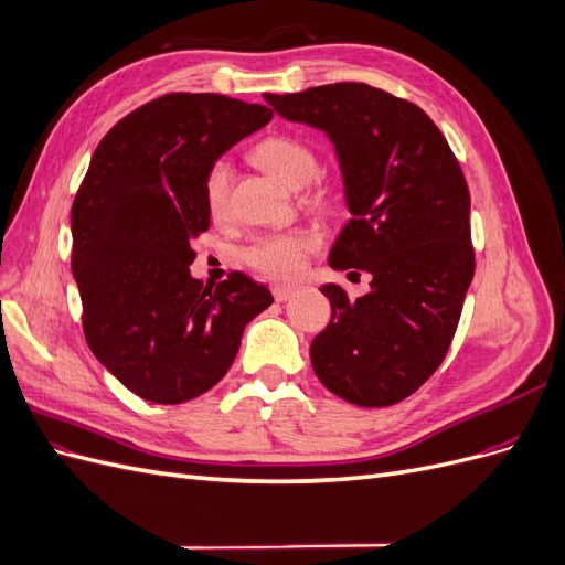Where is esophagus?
Here are the masks:
<instances>
[{
  "mask_svg": "<svg viewBox=\"0 0 565 565\" xmlns=\"http://www.w3.org/2000/svg\"><path fill=\"white\" fill-rule=\"evenodd\" d=\"M295 295H297L295 285H276V287H273V297H276V301H287V299H292Z\"/></svg>",
  "mask_w": 565,
  "mask_h": 565,
  "instance_id": "34e87169",
  "label": "esophagus"
}]
</instances>
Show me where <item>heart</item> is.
Instances as JSON below:
<instances>
[{
    "label": "heart",
    "instance_id": "obj_1",
    "mask_svg": "<svg viewBox=\"0 0 565 565\" xmlns=\"http://www.w3.org/2000/svg\"><path fill=\"white\" fill-rule=\"evenodd\" d=\"M252 160L264 167L268 174L276 177L289 188H301L311 183L318 174L316 150L289 134H270L252 148ZM231 183L233 167L228 160H216L207 174H204L202 195L204 207L214 221H224L231 210ZM311 204L324 207L332 202L330 188L316 185L309 193ZM318 237L309 231H289L273 233L254 241L245 252L243 259L249 268L264 273L268 278H295L303 268L306 256L318 249Z\"/></svg>",
    "mask_w": 565,
    "mask_h": 565
}]
</instances>
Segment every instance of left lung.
<instances>
[{"label": "left lung", "instance_id": "obj_1", "mask_svg": "<svg viewBox=\"0 0 565 565\" xmlns=\"http://www.w3.org/2000/svg\"><path fill=\"white\" fill-rule=\"evenodd\" d=\"M264 98L330 136L351 212L330 266L372 276L355 301L320 287L332 318L311 344L318 380L361 407L401 403L446 358L473 278L467 179L434 119L384 89L337 82Z\"/></svg>", "mask_w": 565, "mask_h": 565}]
</instances>
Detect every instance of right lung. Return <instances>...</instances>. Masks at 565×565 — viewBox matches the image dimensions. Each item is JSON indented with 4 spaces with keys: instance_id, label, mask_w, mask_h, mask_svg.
<instances>
[{
    "instance_id": "1",
    "label": "right lung",
    "mask_w": 565,
    "mask_h": 565,
    "mask_svg": "<svg viewBox=\"0 0 565 565\" xmlns=\"http://www.w3.org/2000/svg\"><path fill=\"white\" fill-rule=\"evenodd\" d=\"M273 110L221 94H164L104 136L73 202V276L92 353L143 401L177 405L228 372L268 287L191 276L210 228L207 169Z\"/></svg>"
}]
</instances>
